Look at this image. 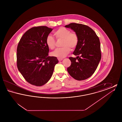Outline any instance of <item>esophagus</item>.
<instances>
[{
  "mask_svg": "<svg viewBox=\"0 0 122 122\" xmlns=\"http://www.w3.org/2000/svg\"><path fill=\"white\" fill-rule=\"evenodd\" d=\"M58 61H62V60L63 59V58H58Z\"/></svg>",
  "mask_w": 122,
  "mask_h": 122,
  "instance_id": "esophagus-1",
  "label": "esophagus"
}]
</instances>
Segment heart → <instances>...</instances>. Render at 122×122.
Wrapping results in <instances>:
<instances>
[{
	"label": "heart",
	"instance_id": "obj_1",
	"mask_svg": "<svg viewBox=\"0 0 122 122\" xmlns=\"http://www.w3.org/2000/svg\"><path fill=\"white\" fill-rule=\"evenodd\" d=\"M54 34L57 39H63L61 48H58L53 51L52 56L58 58H62L65 57L70 52V48L74 49L78 43V36L75 32H71L70 30L61 27L54 31ZM46 45L51 49L55 48L56 41L54 37L48 35L46 40Z\"/></svg>",
	"mask_w": 122,
	"mask_h": 122
}]
</instances>
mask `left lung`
<instances>
[{
  "mask_svg": "<svg viewBox=\"0 0 122 122\" xmlns=\"http://www.w3.org/2000/svg\"><path fill=\"white\" fill-rule=\"evenodd\" d=\"M65 27L73 30L78 36V43L73 52L77 57H70L71 64L67 71L76 80H85L93 75L101 60L99 39L93 30L86 25L72 23Z\"/></svg>",
  "mask_w": 122,
  "mask_h": 122,
  "instance_id": "obj_1",
  "label": "left lung"
}]
</instances>
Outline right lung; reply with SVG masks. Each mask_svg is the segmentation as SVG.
Instances as JSON below:
<instances>
[{"label": "right lung", "mask_w": 122, "mask_h": 122, "mask_svg": "<svg viewBox=\"0 0 122 122\" xmlns=\"http://www.w3.org/2000/svg\"><path fill=\"white\" fill-rule=\"evenodd\" d=\"M52 30L45 26L33 27L24 33L18 43V69L32 85L39 86L46 83L58 63L56 57L48 56L49 49L46 42Z\"/></svg>", "instance_id": "1"}]
</instances>
